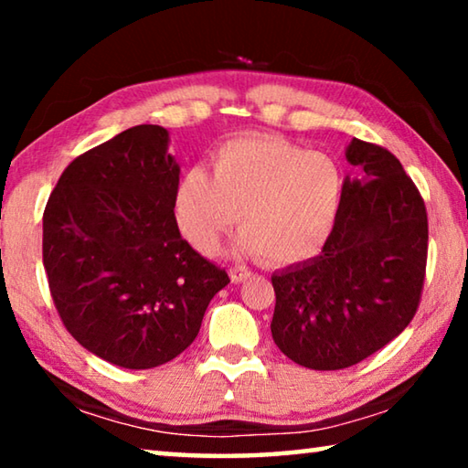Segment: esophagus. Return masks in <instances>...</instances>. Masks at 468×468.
Instances as JSON below:
<instances>
[{"label": "esophagus", "mask_w": 468, "mask_h": 468, "mask_svg": "<svg viewBox=\"0 0 468 468\" xmlns=\"http://www.w3.org/2000/svg\"><path fill=\"white\" fill-rule=\"evenodd\" d=\"M250 271L248 268H241V266H235V268H229V276H231L233 282H243L245 279H250Z\"/></svg>", "instance_id": "1"}]
</instances>
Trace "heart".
<instances>
[{
    "label": "heart",
    "instance_id": "obj_1",
    "mask_svg": "<svg viewBox=\"0 0 468 468\" xmlns=\"http://www.w3.org/2000/svg\"><path fill=\"white\" fill-rule=\"evenodd\" d=\"M210 171L187 169L176 187L177 225L197 251H215L239 218L237 256L287 266L318 251L336 223L343 177L328 154L241 133L210 154Z\"/></svg>",
    "mask_w": 468,
    "mask_h": 468
}]
</instances>
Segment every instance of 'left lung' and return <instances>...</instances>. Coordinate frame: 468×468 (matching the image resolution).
Here are the masks:
<instances>
[{
    "label": "left lung",
    "mask_w": 468,
    "mask_h": 468,
    "mask_svg": "<svg viewBox=\"0 0 468 468\" xmlns=\"http://www.w3.org/2000/svg\"><path fill=\"white\" fill-rule=\"evenodd\" d=\"M336 223L322 253L272 274V338L291 361L345 369L405 330L421 301L427 210L399 158L353 138Z\"/></svg>",
    "instance_id": "obj_1"
}]
</instances>
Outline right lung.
I'll return each mask as SVG.
<instances>
[{
    "label": "right lung",
    "mask_w": 468,
    "mask_h": 468,
    "mask_svg": "<svg viewBox=\"0 0 468 468\" xmlns=\"http://www.w3.org/2000/svg\"><path fill=\"white\" fill-rule=\"evenodd\" d=\"M167 144L161 125H136L86 150L43 212V266L63 326L125 369L184 353L231 281L179 233Z\"/></svg>",
    "instance_id": "1"
}]
</instances>
